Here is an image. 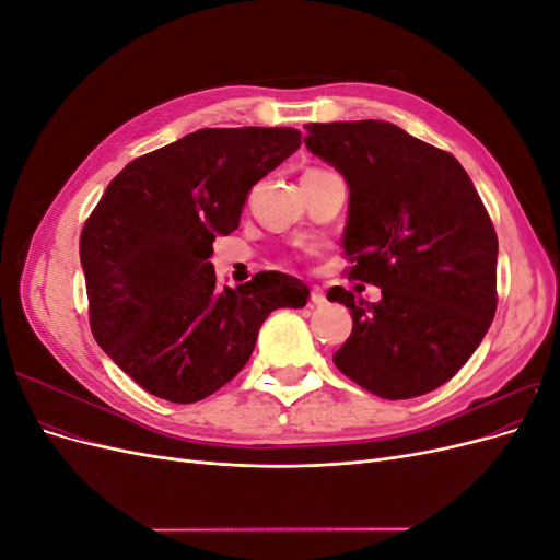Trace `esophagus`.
<instances>
[{"label": "esophagus", "mask_w": 560, "mask_h": 560, "mask_svg": "<svg viewBox=\"0 0 560 560\" xmlns=\"http://www.w3.org/2000/svg\"><path fill=\"white\" fill-rule=\"evenodd\" d=\"M311 303L313 306H325L327 303V296L319 290V287H311Z\"/></svg>", "instance_id": "1"}]
</instances>
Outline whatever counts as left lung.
<instances>
[{
    "instance_id": "8db88e82",
    "label": "left lung",
    "mask_w": 560,
    "mask_h": 560,
    "mask_svg": "<svg viewBox=\"0 0 560 560\" xmlns=\"http://www.w3.org/2000/svg\"><path fill=\"white\" fill-rule=\"evenodd\" d=\"M306 147L350 186L348 278L381 287L378 303L331 287L352 313L334 364L383 399L451 381L498 308V235L465 167L387 121L308 124Z\"/></svg>"
}]
</instances>
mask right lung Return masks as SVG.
<instances>
[{
  "label": "right lung",
  "mask_w": 560,
  "mask_h": 560,
  "mask_svg": "<svg viewBox=\"0 0 560 560\" xmlns=\"http://www.w3.org/2000/svg\"><path fill=\"white\" fill-rule=\"evenodd\" d=\"M301 147L294 128H202L130 161L79 241L97 346L149 395L194 404L249 360L264 319L308 287L264 270L217 287V235L238 229L249 189Z\"/></svg>",
  "instance_id": "add662e5"
}]
</instances>
